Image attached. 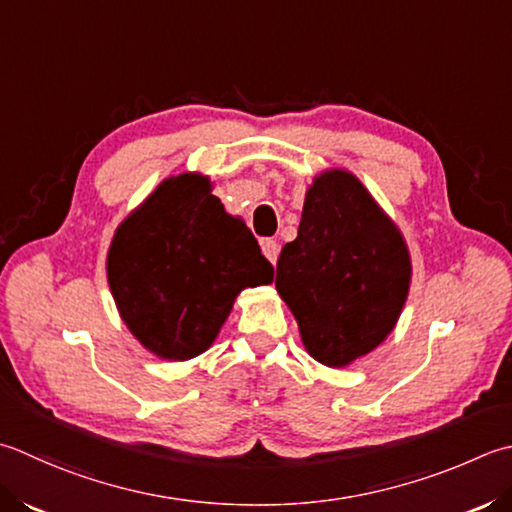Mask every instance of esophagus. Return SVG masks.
I'll return each mask as SVG.
<instances>
[{
  "label": "esophagus",
  "mask_w": 512,
  "mask_h": 512,
  "mask_svg": "<svg viewBox=\"0 0 512 512\" xmlns=\"http://www.w3.org/2000/svg\"><path fill=\"white\" fill-rule=\"evenodd\" d=\"M262 253L270 264H275L277 255H279V244L275 242V239H262Z\"/></svg>",
  "instance_id": "1"
}]
</instances>
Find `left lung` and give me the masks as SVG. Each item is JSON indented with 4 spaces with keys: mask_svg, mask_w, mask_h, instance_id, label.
Wrapping results in <instances>:
<instances>
[{
    "mask_svg": "<svg viewBox=\"0 0 512 512\" xmlns=\"http://www.w3.org/2000/svg\"><path fill=\"white\" fill-rule=\"evenodd\" d=\"M410 275L404 235L364 184L339 168L317 175L275 277L308 355L342 368L377 348L402 315Z\"/></svg>",
    "mask_w": 512,
    "mask_h": 512,
    "instance_id": "8db88e82",
    "label": "left lung"
}]
</instances>
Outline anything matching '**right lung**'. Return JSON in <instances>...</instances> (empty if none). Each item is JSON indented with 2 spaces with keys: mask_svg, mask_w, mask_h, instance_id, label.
<instances>
[{
  "mask_svg": "<svg viewBox=\"0 0 512 512\" xmlns=\"http://www.w3.org/2000/svg\"><path fill=\"white\" fill-rule=\"evenodd\" d=\"M106 273L130 333L175 362L215 342L244 288L273 282L253 233L199 173L164 179L119 224Z\"/></svg>",
  "mask_w": 512,
  "mask_h": 512,
  "instance_id": "obj_1",
  "label": "right lung"
}]
</instances>
